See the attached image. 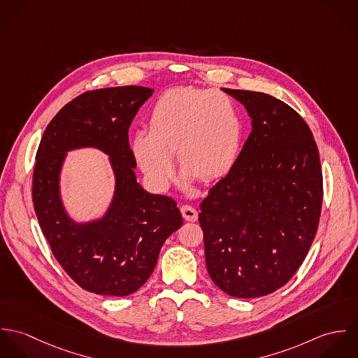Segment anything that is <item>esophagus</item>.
I'll return each instance as SVG.
<instances>
[{
  "label": "esophagus",
  "instance_id": "34e87169",
  "mask_svg": "<svg viewBox=\"0 0 358 358\" xmlns=\"http://www.w3.org/2000/svg\"><path fill=\"white\" fill-rule=\"evenodd\" d=\"M180 212H182L185 220H187V222H196L197 217H199L197 209L190 206V205H182L180 206Z\"/></svg>",
  "mask_w": 358,
  "mask_h": 358
}]
</instances>
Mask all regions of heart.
I'll return each mask as SVG.
<instances>
[{"instance_id":"b5f03b06","label":"heart","mask_w":358,"mask_h":358,"mask_svg":"<svg viewBox=\"0 0 358 358\" xmlns=\"http://www.w3.org/2000/svg\"><path fill=\"white\" fill-rule=\"evenodd\" d=\"M243 120L237 102L227 94L194 87L164 92L149 114V131L132 138V152L157 190L173 178V158L193 175L210 180L222 175L238 152Z\"/></svg>"}]
</instances>
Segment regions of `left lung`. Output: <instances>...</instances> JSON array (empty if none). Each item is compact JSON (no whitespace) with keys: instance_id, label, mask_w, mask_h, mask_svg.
Here are the masks:
<instances>
[{"instance_id":"obj_1","label":"left lung","mask_w":358,"mask_h":358,"mask_svg":"<svg viewBox=\"0 0 358 358\" xmlns=\"http://www.w3.org/2000/svg\"><path fill=\"white\" fill-rule=\"evenodd\" d=\"M243 103L252 132L200 205L212 281L234 298L285 285L303 263L322 205L320 154L305 120L262 92L223 90Z\"/></svg>"}]
</instances>
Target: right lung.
I'll return each instance as SVG.
<instances>
[{"label": "right lung", "instance_id": "1", "mask_svg": "<svg viewBox=\"0 0 358 358\" xmlns=\"http://www.w3.org/2000/svg\"><path fill=\"white\" fill-rule=\"evenodd\" d=\"M152 95V88L135 85L81 94L52 118L36 154L31 196L40 227L70 278L98 295L136 292L152 275L164 241L183 224L176 201L145 192L134 171L128 129ZM85 145L110 155L116 193L103 220L77 225L62 209L58 173L64 153Z\"/></svg>", "mask_w": 358, "mask_h": 358}]
</instances>
